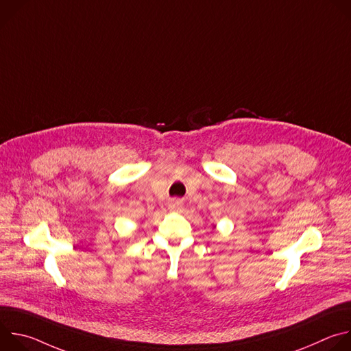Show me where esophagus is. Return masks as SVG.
I'll return each instance as SVG.
<instances>
[{"label":"esophagus","mask_w":351,"mask_h":351,"mask_svg":"<svg viewBox=\"0 0 351 351\" xmlns=\"http://www.w3.org/2000/svg\"><path fill=\"white\" fill-rule=\"evenodd\" d=\"M182 206H183V203L180 202V199L173 198V199H171V202H169V207H171L172 210H179Z\"/></svg>","instance_id":"obj_1"}]
</instances>
